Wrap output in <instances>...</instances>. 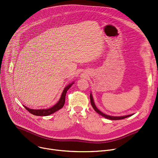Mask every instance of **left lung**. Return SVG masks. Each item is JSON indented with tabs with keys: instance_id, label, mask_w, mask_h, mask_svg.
Masks as SVG:
<instances>
[{
	"instance_id": "1",
	"label": "left lung",
	"mask_w": 158,
	"mask_h": 158,
	"mask_svg": "<svg viewBox=\"0 0 158 158\" xmlns=\"http://www.w3.org/2000/svg\"><path fill=\"white\" fill-rule=\"evenodd\" d=\"M90 102H91V104H92L93 108L94 109V110L98 113L99 114L102 115V117L107 118V119H110V120H122V119H124L126 118L127 117H130V116L132 115V114H129V115H126V116H123V117H112V116H109V115H107V114H104L103 113H102L101 111H99L97 108V107L95 106V104H94V99H93V97H92V94H90Z\"/></svg>"
}]
</instances>
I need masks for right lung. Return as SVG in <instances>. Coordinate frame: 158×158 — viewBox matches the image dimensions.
Returning <instances> with one entry per match:
<instances>
[{"instance_id":"1","label":"right lung","mask_w":158,"mask_h":158,"mask_svg":"<svg viewBox=\"0 0 158 158\" xmlns=\"http://www.w3.org/2000/svg\"><path fill=\"white\" fill-rule=\"evenodd\" d=\"M72 85H73V83L68 85L64 89L59 102H58L56 105H54L53 107H51V108L47 109V110H32V109L28 108V107H27L26 106H24V107L29 113H31V114H34V115H36V116H48L49 114H51L54 113V112L61 109L63 107V106L64 104V102H65V96H66V92H67L68 89L72 86Z\"/></svg>"}]
</instances>
